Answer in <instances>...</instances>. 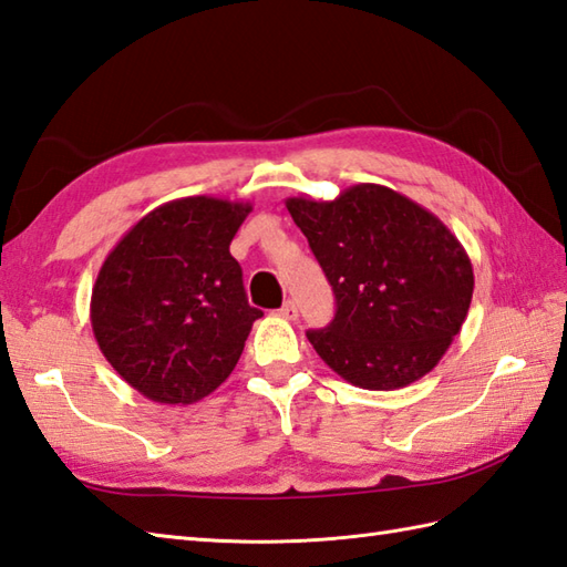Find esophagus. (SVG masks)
<instances>
[{
  "label": "esophagus",
  "instance_id": "esophagus-1",
  "mask_svg": "<svg viewBox=\"0 0 567 567\" xmlns=\"http://www.w3.org/2000/svg\"><path fill=\"white\" fill-rule=\"evenodd\" d=\"M279 316L286 318V320H296L298 318V306L293 303V300H286L284 308L279 310Z\"/></svg>",
  "mask_w": 567,
  "mask_h": 567
}]
</instances>
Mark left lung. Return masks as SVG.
Here are the masks:
<instances>
[{
    "label": "left lung",
    "mask_w": 567,
    "mask_h": 567,
    "mask_svg": "<svg viewBox=\"0 0 567 567\" xmlns=\"http://www.w3.org/2000/svg\"><path fill=\"white\" fill-rule=\"evenodd\" d=\"M332 284L334 320L308 339L351 385L405 388L430 373L461 332L473 264L434 213L381 184L334 200L286 198Z\"/></svg>",
    "instance_id": "1"
}]
</instances>
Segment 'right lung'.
Segmentation results:
<instances>
[{
  "label": "right lung",
  "mask_w": 567,
  "mask_h": 567,
  "mask_svg": "<svg viewBox=\"0 0 567 567\" xmlns=\"http://www.w3.org/2000/svg\"><path fill=\"white\" fill-rule=\"evenodd\" d=\"M251 204L186 196L150 210L109 251L92 288L102 354L137 393L192 405L233 373L251 322L230 243Z\"/></svg>",
  "instance_id": "add662e5"
}]
</instances>
